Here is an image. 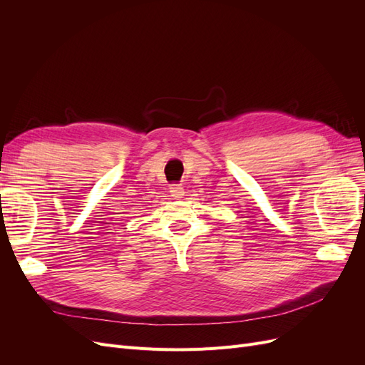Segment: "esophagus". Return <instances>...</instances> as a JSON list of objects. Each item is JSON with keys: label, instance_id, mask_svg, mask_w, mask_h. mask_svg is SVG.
Wrapping results in <instances>:
<instances>
[{"label": "esophagus", "instance_id": "1", "mask_svg": "<svg viewBox=\"0 0 365 365\" xmlns=\"http://www.w3.org/2000/svg\"><path fill=\"white\" fill-rule=\"evenodd\" d=\"M170 193H172V196L175 197V200H181V197L184 196V187L178 185V184H173L170 187Z\"/></svg>", "mask_w": 365, "mask_h": 365}]
</instances>
